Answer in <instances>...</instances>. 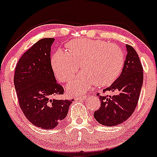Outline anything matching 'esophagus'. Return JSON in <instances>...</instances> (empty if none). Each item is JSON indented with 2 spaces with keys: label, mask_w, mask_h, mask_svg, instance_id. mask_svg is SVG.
Listing matches in <instances>:
<instances>
[{
  "label": "esophagus",
  "mask_w": 157,
  "mask_h": 157,
  "mask_svg": "<svg viewBox=\"0 0 157 157\" xmlns=\"http://www.w3.org/2000/svg\"><path fill=\"white\" fill-rule=\"evenodd\" d=\"M87 97V95H83V96H78V97H75V100H82V99H86V97Z\"/></svg>",
  "instance_id": "34e87169"
}]
</instances>
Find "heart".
<instances>
[{
  "label": "heart",
  "instance_id": "b5f03b06",
  "mask_svg": "<svg viewBox=\"0 0 157 157\" xmlns=\"http://www.w3.org/2000/svg\"><path fill=\"white\" fill-rule=\"evenodd\" d=\"M69 52L59 49L52 58V67L60 82H68L78 72L79 63L83 71L67 89L70 94L85 92L92 85L105 87L113 83L124 64V54L118 45L101 40L70 42Z\"/></svg>",
  "mask_w": 157,
  "mask_h": 157
}]
</instances>
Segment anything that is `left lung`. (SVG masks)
<instances>
[{
    "instance_id": "8db88e82",
    "label": "left lung",
    "mask_w": 157,
    "mask_h": 157,
    "mask_svg": "<svg viewBox=\"0 0 157 157\" xmlns=\"http://www.w3.org/2000/svg\"><path fill=\"white\" fill-rule=\"evenodd\" d=\"M126 55L120 76L105 91L115 92L114 96H101V106L94 112V117L100 124L117 126L126 121L134 112L142 87L143 68L137 52L126 45Z\"/></svg>"
}]
</instances>
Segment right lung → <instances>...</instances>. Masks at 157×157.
I'll return each instance as SVG.
<instances>
[{"label": "right lung", "mask_w": 157, "mask_h": 157, "mask_svg": "<svg viewBox=\"0 0 157 157\" xmlns=\"http://www.w3.org/2000/svg\"><path fill=\"white\" fill-rule=\"evenodd\" d=\"M54 41V38H43L36 42L19 59L14 75L20 108L32 124L44 129L56 127L67 115L72 102L53 99L63 94L51 64Z\"/></svg>", "instance_id": "right-lung-1"}]
</instances>
